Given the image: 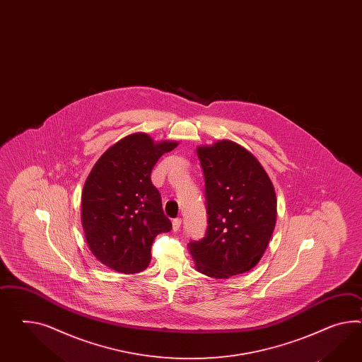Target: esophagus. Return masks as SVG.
Instances as JSON below:
<instances>
[{
  "label": "esophagus",
  "mask_w": 362,
  "mask_h": 362,
  "mask_svg": "<svg viewBox=\"0 0 362 362\" xmlns=\"http://www.w3.org/2000/svg\"><path fill=\"white\" fill-rule=\"evenodd\" d=\"M180 228H182V218H175L173 221V230L177 232V230H180Z\"/></svg>",
  "instance_id": "obj_1"
}]
</instances>
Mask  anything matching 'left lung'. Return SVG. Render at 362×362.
<instances>
[{
    "mask_svg": "<svg viewBox=\"0 0 362 362\" xmlns=\"http://www.w3.org/2000/svg\"><path fill=\"white\" fill-rule=\"evenodd\" d=\"M204 174L206 235L188 247L196 270L216 279L244 274L264 253L276 220V197L264 167L230 141L197 147Z\"/></svg>",
    "mask_w": 362,
    "mask_h": 362,
    "instance_id": "1",
    "label": "left lung"
}]
</instances>
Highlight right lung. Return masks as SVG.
<instances>
[{"label": "right lung", "instance_id": "right-lung-1", "mask_svg": "<svg viewBox=\"0 0 362 362\" xmlns=\"http://www.w3.org/2000/svg\"><path fill=\"white\" fill-rule=\"evenodd\" d=\"M176 145L154 144L145 133L122 138L98 159L84 185L81 221L89 249L118 273L145 270L156 235L173 228L150 176Z\"/></svg>", "mask_w": 362, "mask_h": 362}]
</instances>
